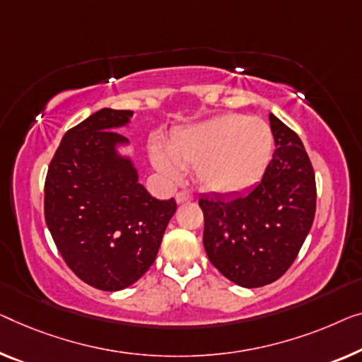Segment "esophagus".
Here are the masks:
<instances>
[{"instance_id":"1","label":"esophagus","mask_w":362,"mask_h":362,"mask_svg":"<svg viewBox=\"0 0 362 362\" xmlns=\"http://www.w3.org/2000/svg\"><path fill=\"white\" fill-rule=\"evenodd\" d=\"M175 199H177V203H179V204L188 203V202H193V195H192V193H188V192H179L175 195Z\"/></svg>"}]
</instances>
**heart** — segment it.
I'll use <instances>...</instances> for the list:
<instances>
[{"label":"heart","instance_id":"1","mask_svg":"<svg viewBox=\"0 0 362 362\" xmlns=\"http://www.w3.org/2000/svg\"><path fill=\"white\" fill-rule=\"evenodd\" d=\"M273 133L260 118L224 113L185 128L170 151L156 148L153 160L165 175H180V167L197 169L198 182L218 193H237L252 187L272 158Z\"/></svg>","mask_w":362,"mask_h":362}]
</instances>
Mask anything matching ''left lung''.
<instances>
[{"instance_id": "1", "label": "left lung", "mask_w": 362, "mask_h": 362, "mask_svg": "<svg viewBox=\"0 0 362 362\" xmlns=\"http://www.w3.org/2000/svg\"><path fill=\"white\" fill-rule=\"evenodd\" d=\"M273 158L245 195L202 197L209 262L242 288L281 278L298 257L315 216L314 167L300 138L269 113Z\"/></svg>"}]
</instances>
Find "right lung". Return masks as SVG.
Here are the masks:
<instances>
[{"label":"right lung","instance_id":"obj_1","mask_svg":"<svg viewBox=\"0 0 362 362\" xmlns=\"http://www.w3.org/2000/svg\"><path fill=\"white\" fill-rule=\"evenodd\" d=\"M132 117L102 109L68 129L45 179L43 213L58 252L102 291L125 289L148 272L177 209L174 198L151 197L132 160L117 153L127 138L113 129Z\"/></svg>","mask_w":362,"mask_h":362}]
</instances>
